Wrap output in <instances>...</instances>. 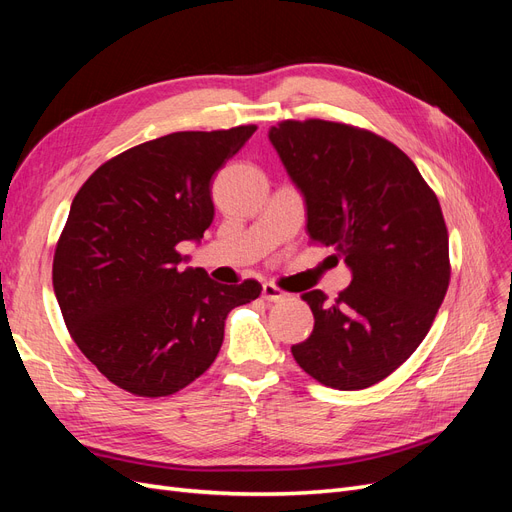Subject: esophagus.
<instances>
[{"mask_svg": "<svg viewBox=\"0 0 512 512\" xmlns=\"http://www.w3.org/2000/svg\"><path fill=\"white\" fill-rule=\"evenodd\" d=\"M262 297H265L267 301L277 303V301H284L286 299V292L280 286L267 282V284H262Z\"/></svg>", "mask_w": 512, "mask_h": 512, "instance_id": "obj_1", "label": "esophagus"}]
</instances>
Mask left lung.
Returning <instances> with one entry per match:
<instances>
[{
	"mask_svg": "<svg viewBox=\"0 0 512 512\" xmlns=\"http://www.w3.org/2000/svg\"><path fill=\"white\" fill-rule=\"evenodd\" d=\"M269 141L305 196L309 239L352 271L335 301L301 294L314 331L292 356L324 386L367 389L410 359L451 282L438 196L397 145L348 123L286 119Z\"/></svg>",
	"mask_w": 512,
	"mask_h": 512,
	"instance_id": "obj_1",
	"label": "left lung"
}]
</instances>
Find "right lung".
<instances>
[{
  "label": "right lung",
  "mask_w": 512,
  "mask_h": 512,
  "mask_svg": "<svg viewBox=\"0 0 512 512\" xmlns=\"http://www.w3.org/2000/svg\"><path fill=\"white\" fill-rule=\"evenodd\" d=\"M254 132L160 136L104 162L76 192L53 288L74 344L119 389H185L218 356L230 309L258 299L256 280L226 286L177 267L179 243L198 241L213 222V175Z\"/></svg>",
  "instance_id": "right-lung-1"
}]
</instances>
